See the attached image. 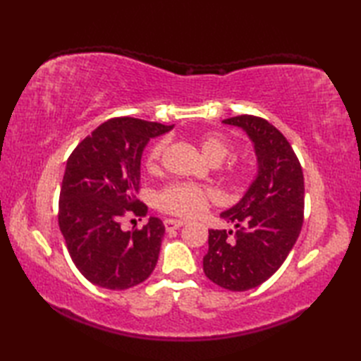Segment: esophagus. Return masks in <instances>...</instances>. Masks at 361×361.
I'll return each instance as SVG.
<instances>
[{
	"instance_id": "34e87169",
	"label": "esophagus",
	"mask_w": 361,
	"mask_h": 361,
	"mask_svg": "<svg viewBox=\"0 0 361 361\" xmlns=\"http://www.w3.org/2000/svg\"><path fill=\"white\" fill-rule=\"evenodd\" d=\"M183 225H186L185 220H175V219H166L164 220V226L167 231H172V229H178Z\"/></svg>"
}]
</instances>
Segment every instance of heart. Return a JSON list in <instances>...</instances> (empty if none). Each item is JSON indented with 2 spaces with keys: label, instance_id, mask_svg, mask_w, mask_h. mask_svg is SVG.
I'll return each mask as SVG.
<instances>
[{
  "label": "heart",
  "instance_id": "obj_1",
  "mask_svg": "<svg viewBox=\"0 0 361 361\" xmlns=\"http://www.w3.org/2000/svg\"><path fill=\"white\" fill-rule=\"evenodd\" d=\"M198 144H200L202 153L209 163H221L231 152V145H229L226 137L219 133L203 135ZM163 150L164 141L152 145L147 157H145V166L149 171H157ZM216 192L211 189L188 185V183H173L157 194V206L161 211L173 214V216L194 217L208 208V204L216 200Z\"/></svg>",
  "mask_w": 361,
  "mask_h": 361
}]
</instances>
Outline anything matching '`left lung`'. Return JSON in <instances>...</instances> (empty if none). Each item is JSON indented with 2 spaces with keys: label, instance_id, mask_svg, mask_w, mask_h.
I'll list each match as a JSON object with an SVG mask.
<instances>
[{
  "label": "left lung",
  "instance_id": "1",
  "mask_svg": "<svg viewBox=\"0 0 361 361\" xmlns=\"http://www.w3.org/2000/svg\"><path fill=\"white\" fill-rule=\"evenodd\" d=\"M221 122L247 133L257 172L240 200L220 214L235 231L209 229L203 271L221 288L245 291L278 271L296 243L304 217V176L286 136L268 121L242 114Z\"/></svg>",
  "mask_w": 361,
  "mask_h": 361
}]
</instances>
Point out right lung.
Returning <instances> with one entry per match:
<instances>
[{
  "mask_svg": "<svg viewBox=\"0 0 361 361\" xmlns=\"http://www.w3.org/2000/svg\"><path fill=\"white\" fill-rule=\"evenodd\" d=\"M135 118H114L85 137L66 161L60 189L59 226L78 270L97 287L127 290L152 274L164 225L150 217L142 229L124 231L128 212L145 216L136 200L141 158L150 137L171 132Z\"/></svg>",
  "mask_w": 361,
  "mask_h": 361,
  "instance_id": "right-lung-1",
  "label": "right lung"
}]
</instances>
